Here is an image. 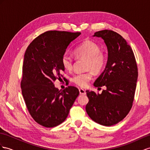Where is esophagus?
<instances>
[{"label":"esophagus","mask_w":150,"mask_h":150,"mask_svg":"<svg viewBox=\"0 0 150 150\" xmlns=\"http://www.w3.org/2000/svg\"><path fill=\"white\" fill-rule=\"evenodd\" d=\"M79 93H80V94H83V95L86 94V91L83 90V89H79Z\"/></svg>","instance_id":"esophagus-1"}]
</instances>
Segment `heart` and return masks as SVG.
<instances>
[{"instance_id": "1", "label": "heart", "mask_w": 150, "mask_h": 150, "mask_svg": "<svg viewBox=\"0 0 150 150\" xmlns=\"http://www.w3.org/2000/svg\"><path fill=\"white\" fill-rule=\"evenodd\" d=\"M74 55L76 59H86L85 69L88 70L84 73L76 74L72 77V82L80 87H85L93 79V74H98L104 68L106 57L100 47L93 41L86 40L78 45L74 49ZM61 63L67 70L74 67V58L68 53H64L61 57Z\"/></svg>"}]
</instances>
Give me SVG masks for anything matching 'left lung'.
I'll list each match as a JSON object with an SVG mask.
<instances>
[{
  "label": "left lung",
  "mask_w": 150,
  "mask_h": 150,
  "mask_svg": "<svg viewBox=\"0 0 150 150\" xmlns=\"http://www.w3.org/2000/svg\"><path fill=\"white\" fill-rule=\"evenodd\" d=\"M101 37L108 52L105 70L96 80L95 87L106 86L101 94L86 91V110L92 120L111 126L122 121L132 106L138 71L132 49L120 34L104 30L94 33Z\"/></svg>",
  "instance_id": "1"
}]
</instances>
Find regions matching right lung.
I'll use <instances>...</instances> for the list:
<instances>
[{
    "mask_svg": "<svg viewBox=\"0 0 150 150\" xmlns=\"http://www.w3.org/2000/svg\"><path fill=\"white\" fill-rule=\"evenodd\" d=\"M80 32L47 31L34 39L26 49L21 82L22 94L32 117L45 127L61 124L79 95V91L68 86L63 91L54 85L63 76L61 57L68 46Z\"/></svg>",
    "mask_w": 150,
    "mask_h": 150,
    "instance_id": "right-lung-1",
    "label": "right lung"
}]
</instances>
